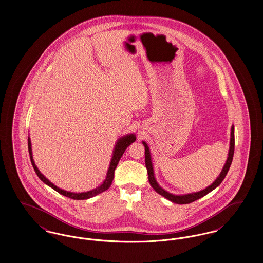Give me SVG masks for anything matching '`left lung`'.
Returning <instances> with one entry per match:
<instances>
[{
    "label": "left lung",
    "mask_w": 263,
    "mask_h": 263,
    "mask_svg": "<svg viewBox=\"0 0 263 263\" xmlns=\"http://www.w3.org/2000/svg\"><path fill=\"white\" fill-rule=\"evenodd\" d=\"M144 147H145V163H146V167L148 171V175H149V182H150L151 186L154 188L159 194H161L164 198L168 199L174 203L176 204H188L191 203L193 201L197 200L201 197L205 196L206 194H208L209 192H211L217 186H219L221 184V182L224 180L226 175L229 172V168L231 166V163L233 161V157H234V152H235V127L234 125L232 126L231 129V140H230V150H229V154H228V159L226 161L225 165L222 170V172L220 173V175L216 178V180L213 182L211 185H209L208 187L198 191V192H193V193H189V194H183V195H175L172 194L167 191H165L163 188L161 187L156 178H155V175H154V168H153V163H152V160H151L150 149L147 145L146 142H142Z\"/></svg>",
    "instance_id": "left-lung-1"
}]
</instances>
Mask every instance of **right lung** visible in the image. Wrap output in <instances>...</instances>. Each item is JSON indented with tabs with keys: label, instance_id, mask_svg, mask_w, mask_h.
I'll return each mask as SVG.
<instances>
[{
	"label": "right lung",
	"instance_id": "add662e5",
	"mask_svg": "<svg viewBox=\"0 0 263 263\" xmlns=\"http://www.w3.org/2000/svg\"><path fill=\"white\" fill-rule=\"evenodd\" d=\"M136 140V136L134 134H127L123 137L119 138L116 142V145L114 147V150H113L112 158H111V161H110V164H109V167H108V171H107V174H106V177L104 179V181L101 183V185H100L99 187L95 188L92 190H89L87 192H82V193H74V192H69V191H66V190H63L61 188L57 187L56 185H54L52 182H50L44 175H42L39 170L37 168V166L35 165L34 161H33V157H32V151H31V142H30V139L28 137V152H29V157H30V161H31V164L36 173L38 177L45 183L47 184L48 186H50L51 188H53L54 190H56L58 193L62 194L66 197H69L71 199H74V200H84V199H88V198H91L98 194H100L101 192L107 190L108 188L110 187L111 183H112L113 177H114V171L118 164L119 160L121 159L122 155L124 154L126 149L128 146H130L133 142H135Z\"/></svg>",
	"mask_w": 263,
	"mask_h": 263
}]
</instances>
